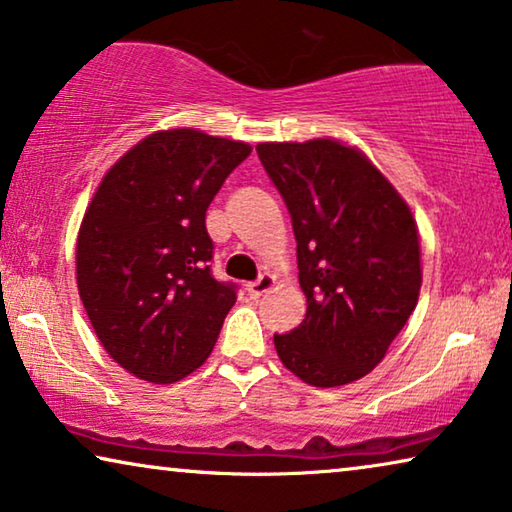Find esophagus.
<instances>
[{
    "label": "esophagus",
    "mask_w": 512,
    "mask_h": 512,
    "mask_svg": "<svg viewBox=\"0 0 512 512\" xmlns=\"http://www.w3.org/2000/svg\"><path fill=\"white\" fill-rule=\"evenodd\" d=\"M274 286V277L272 274H261L256 281H251V284L247 286V291L251 298H261V295H265L270 291V288Z\"/></svg>",
    "instance_id": "34e87169"
}]
</instances>
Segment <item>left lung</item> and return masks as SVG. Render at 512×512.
I'll return each instance as SVG.
<instances>
[{
	"label": "left lung",
	"mask_w": 512,
	"mask_h": 512,
	"mask_svg": "<svg viewBox=\"0 0 512 512\" xmlns=\"http://www.w3.org/2000/svg\"><path fill=\"white\" fill-rule=\"evenodd\" d=\"M298 242L307 314L274 335L279 360L316 388L358 381L383 360L418 305L416 219L372 161L330 138L261 143Z\"/></svg>",
	"instance_id": "1"
}]
</instances>
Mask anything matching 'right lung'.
<instances>
[{
    "instance_id": "obj_1",
    "label": "right lung",
    "mask_w": 512,
    "mask_h": 512,
    "mask_svg": "<svg viewBox=\"0 0 512 512\" xmlns=\"http://www.w3.org/2000/svg\"><path fill=\"white\" fill-rule=\"evenodd\" d=\"M240 140L157 131L108 170L78 233V293L117 365L173 383L212 353L238 286L212 277L205 212L249 157Z\"/></svg>"
}]
</instances>
